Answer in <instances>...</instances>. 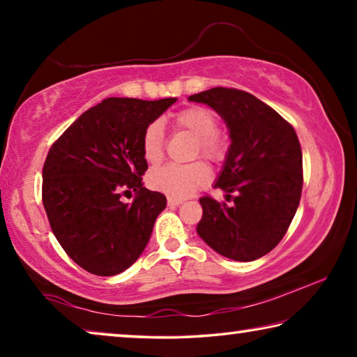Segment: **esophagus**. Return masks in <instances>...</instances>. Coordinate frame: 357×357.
Here are the masks:
<instances>
[{"instance_id":"esophagus-1","label":"esophagus","mask_w":357,"mask_h":357,"mask_svg":"<svg viewBox=\"0 0 357 357\" xmlns=\"http://www.w3.org/2000/svg\"><path fill=\"white\" fill-rule=\"evenodd\" d=\"M167 203L170 204V206H178V204L183 203V200H181V198H176V197H168Z\"/></svg>"}]
</instances>
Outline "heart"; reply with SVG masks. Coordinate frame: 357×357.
<instances>
[{
	"label": "heart",
	"instance_id": "1",
	"mask_svg": "<svg viewBox=\"0 0 357 357\" xmlns=\"http://www.w3.org/2000/svg\"><path fill=\"white\" fill-rule=\"evenodd\" d=\"M176 129H183L195 137L193 154H200L204 159L220 162L227 155L228 138L217 129L215 114L204 107H189L178 112L173 118ZM165 151V134L162 124L151 123L143 132L142 153L148 164H157L162 160ZM211 179V170L202 160L192 164L178 165L167 164L151 170L148 184L151 189L164 192L167 195L185 197L197 190Z\"/></svg>",
	"mask_w": 357,
	"mask_h": 357
}]
</instances>
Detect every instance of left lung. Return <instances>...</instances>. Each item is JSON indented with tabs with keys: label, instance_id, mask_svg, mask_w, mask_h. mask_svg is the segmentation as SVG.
<instances>
[{
	"label": "left lung",
	"instance_id": "obj_1",
	"mask_svg": "<svg viewBox=\"0 0 357 357\" xmlns=\"http://www.w3.org/2000/svg\"><path fill=\"white\" fill-rule=\"evenodd\" d=\"M220 114L231 146L214 187L227 202L200 198L197 233L211 249L236 261H253L285 236L302 193V149L293 126L250 93L211 88L193 94Z\"/></svg>",
	"mask_w": 357,
	"mask_h": 357
}]
</instances>
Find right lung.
<instances>
[{"label": "right lung", "instance_id": "1", "mask_svg": "<svg viewBox=\"0 0 357 357\" xmlns=\"http://www.w3.org/2000/svg\"><path fill=\"white\" fill-rule=\"evenodd\" d=\"M176 98H108L74 121L48 151L42 203L64 252L88 273L116 275L137 261L167 206L143 187V132ZM134 190L132 203L120 195Z\"/></svg>", "mask_w": 357, "mask_h": 357}]
</instances>
